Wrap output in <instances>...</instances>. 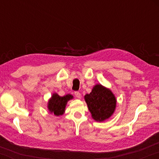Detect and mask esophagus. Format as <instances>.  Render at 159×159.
<instances>
[{"mask_svg":"<svg viewBox=\"0 0 159 159\" xmlns=\"http://www.w3.org/2000/svg\"><path fill=\"white\" fill-rule=\"evenodd\" d=\"M74 94H75V95H76L77 98L80 99V98H81V95H80V93L79 92H77V91H76V92L74 93Z\"/></svg>","mask_w":159,"mask_h":159,"instance_id":"obj_1","label":"esophagus"}]
</instances>
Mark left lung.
I'll use <instances>...</instances> for the list:
<instances>
[{"instance_id": "left-lung-1", "label": "left lung", "mask_w": 159, "mask_h": 159, "mask_svg": "<svg viewBox=\"0 0 159 159\" xmlns=\"http://www.w3.org/2000/svg\"><path fill=\"white\" fill-rule=\"evenodd\" d=\"M85 102L91 113L93 118L96 121H104L114 114L116 99L111 90L101 84L94 86L90 94L84 97Z\"/></svg>"}]
</instances>
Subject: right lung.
Returning a JSON list of instances; mask_svg holds the SVG:
<instances>
[{
  "label": "right lung",
  "mask_w": 159,
  "mask_h": 159,
  "mask_svg": "<svg viewBox=\"0 0 159 159\" xmlns=\"http://www.w3.org/2000/svg\"><path fill=\"white\" fill-rule=\"evenodd\" d=\"M73 99V96L70 94L60 97L57 93H53L48 103V108L50 113L55 116L62 115L65 111L66 105L68 101Z\"/></svg>",
  "instance_id": "obj_1"
}]
</instances>
